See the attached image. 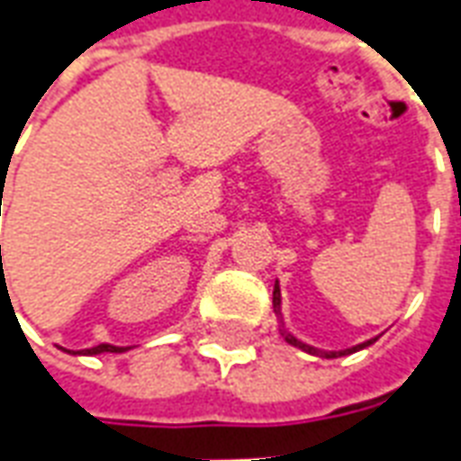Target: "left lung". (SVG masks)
I'll use <instances>...</instances> for the list:
<instances>
[{
  "label": "left lung",
  "instance_id": "left-lung-1",
  "mask_svg": "<svg viewBox=\"0 0 461 461\" xmlns=\"http://www.w3.org/2000/svg\"><path fill=\"white\" fill-rule=\"evenodd\" d=\"M274 313L281 319V289H279V281L274 284ZM281 333H284V339H286V343H291V346L301 348V350H306V353H311V356H321V357H340V356H348V353H356V350H360V348H367L373 340H366V343H360V346H353L348 348V350H319V348L313 346H306V343H301L299 339H294L291 333H286V330L281 329Z\"/></svg>",
  "mask_w": 461,
  "mask_h": 461
}]
</instances>
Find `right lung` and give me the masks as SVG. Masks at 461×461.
<instances>
[{
    "instance_id": "obj_1",
    "label": "right lung",
    "mask_w": 461,
    "mask_h": 461,
    "mask_svg": "<svg viewBox=\"0 0 461 461\" xmlns=\"http://www.w3.org/2000/svg\"><path fill=\"white\" fill-rule=\"evenodd\" d=\"M122 350H128V348H118V346H108V343H101V346L86 348L84 356H98V353H122Z\"/></svg>"
}]
</instances>
